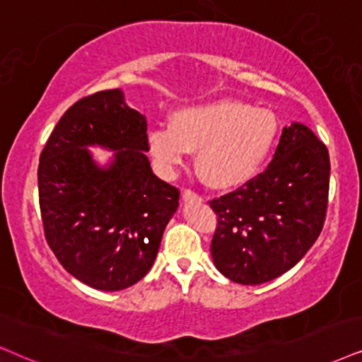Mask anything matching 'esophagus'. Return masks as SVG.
Instances as JSON below:
<instances>
[{"label":"esophagus","instance_id":"34e87169","mask_svg":"<svg viewBox=\"0 0 362 362\" xmlns=\"http://www.w3.org/2000/svg\"><path fill=\"white\" fill-rule=\"evenodd\" d=\"M182 200H184V202H200V197L195 194V192H192V190H184L182 192Z\"/></svg>","mask_w":362,"mask_h":362}]
</instances>
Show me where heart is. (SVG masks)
<instances>
[{"label":"heart","mask_w":362,"mask_h":362,"mask_svg":"<svg viewBox=\"0 0 362 362\" xmlns=\"http://www.w3.org/2000/svg\"><path fill=\"white\" fill-rule=\"evenodd\" d=\"M279 134L277 118L264 108L237 100L190 105L172 113L170 125L148 134V150L163 175L184 165L195 152V167L218 190L250 180L271 155Z\"/></svg>","instance_id":"obj_1"}]
</instances>
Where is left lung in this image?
<instances>
[{
	"mask_svg": "<svg viewBox=\"0 0 362 362\" xmlns=\"http://www.w3.org/2000/svg\"><path fill=\"white\" fill-rule=\"evenodd\" d=\"M331 162L309 127H284L272 162L239 190L215 199L210 252L227 279L257 286L282 276L321 234Z\"/></svg>",
	"mask_w": 362,
	"mask_h": 362,
	"instance_id": "8db88e82",
	"label": "left lung"
}]
</instances>
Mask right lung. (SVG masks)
<instances>
[{
    "mask_svg": "<svg viewBox=\"0 0 362 362\" xmlns=\"http://www.w3.org/2000/svg\"><path fill=\"white\" fill-rule=\"evenodd\" d=\"M91 146L113 151L107 164ZM147 118L120 88L81 98L45 145L38 194L45 235L59 264L98 291H122L147 274L178 190L152 172Z\"/></svg>",
    "mask_w": 362,
    "mask_h": 362,
    "instance_id": "1",
    "label": "right lung"
}]
</instances>
